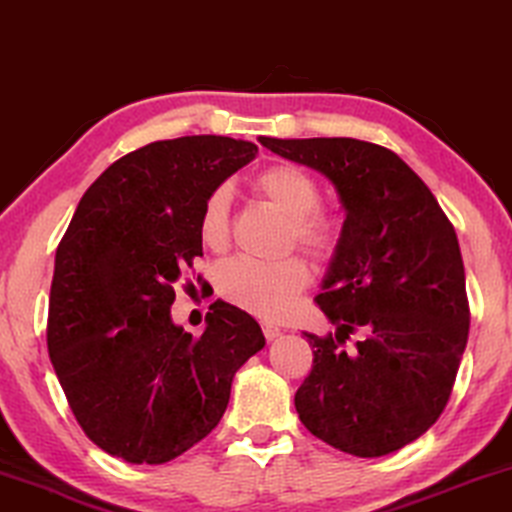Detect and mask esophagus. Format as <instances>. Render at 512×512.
<instances>
[{"label":"esophagus","instance_id":"obj_1","mask_svg":"<svg viewBox=\"0 0 512 512\" xmlns=\"http://www.w3.org/2000/svg\"><path fill=\"white\" fill-rule=\"evenodd\" d=\"M263 335L272 342V340H277L279 335H282V328H277L275 324H268V321H265V324H263Z\"/></svg>","mask_w":512,"mask_h":512}]
</instances>
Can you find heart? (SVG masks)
<instances>
[{"label":"heart","mask_w":512,"mask_h":512,"mask_svg":"<svg viewBox=\"0 0 512 512\" xmlns=\"http://www.w3.org/2000/svg\"><path fill=\"white\" fill-rule=\"evenodd\" d=\"M256 193L289 216V244H298L312 256L324 258L333 251L338 230L333 219L319 212V186L296 165H270L254 177ZM230 193L214 188L200 212V237L207 247L221 249L228 242ZM310 282V272L300 258L258 263L233 258L216 275V289L230 305L263 319H279L291 310L300 291Z\"/></svg>","instance_id":"b5f03b06"}]
</instances>
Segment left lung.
Wrapping results in <instances>:
<instances>
[{
    "mask_svg": "<svg viewBox=\"0 0 512 512\" xmlns=\"http://www.w3.org/2000/svg\"><path fill=\"white\" fill-rule=\"evenodd\" d=\"M277 156L324 174L345 209L317 303L335 335L305 333L312 373L296 391L305 429L354 457H384L436 424L468 340L464 261L422 179L384 146L275 139ZM352 332L354 350L341 347Z\"/></svg>",
    "mask_w": 512,
    "mask_h": 512,
    "instance_id": "obj_1",
    "label": "left lung"
}]
</instances>
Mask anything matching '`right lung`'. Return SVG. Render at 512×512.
I'll list each match as a JSON object with an SVG mask.
<instances>
[{
    "label": "right lung",
    "instance_id": "right-lung-1",
    "mask_svg": "<svg viewBox=\"0 0 512 512\" xmlns=\"http://www.w3.org/2000/svg\"><path fill=\"white\" fill-rule=\"evenodd\" d=\"M256 153L219 135L146 144L83 193L55 251L48 354L76 422L111 457L165 464L191 450L265 345L258 321L223 300L200 338L170 314L174 284L202 256L207 195Z\"/></svg>",
    "mask_w": 512,
    "mask_h": 512
}]
</instances>
